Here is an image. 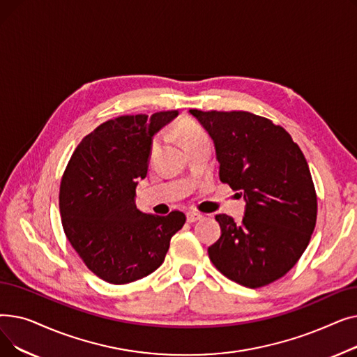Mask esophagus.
<instances>
[{
  "label": "esophagus",
  "mask_w": 357,
  "mask_h": 357,
  "mask_svg": "<svg viewBox=\"0 0 357 357\" xmlns=\"http://www.w3.org/2000/svg\"><path fill=\"white\" fill-rule=\"evenodd\" d=\"M201 218H202V215L198 214V213H194V211L186 213V221H188V222H195V221H198Z\"/></svg>",
  "instance_id": "1"
}]
</instances>
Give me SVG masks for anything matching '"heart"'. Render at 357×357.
Wrapping results in <instances>:
<instances>
[{"label": "heart", "mask_w": 357, "mask_h": 357, "mask_svg": "<svg viewBox=\"0 0 357 357\" xmlns=\"http://www.w3.org/2000/svg\"><path fill=\"white\" fill-rule=\"evenodd\" d=\"M174 133L179 137L185 149L208 139L207 135H205V131L201 128V126H198L191 119H181L174 127ZM160 143H162V136H156L152 140V144H150V158H153L158 153Z\"/></svg>", "instance_id": "heart-1"}]
</instances>
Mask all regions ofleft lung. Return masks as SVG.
Returning a JSON list of instances; mask_svg holds the SVG:
<instances>
[{
	"mask_svg": "<svg viewBox=\"0 0 357 357\" xmlns=\"http://www.w3.org/2000/svg\"><path fill=\"white\" fill-rule=\"evenodd\" d=\"M220 162V179L246 199L240 224L215 215L221 236L213 265L234 282L260 288L285 276L305 252L317 221V194L303 150L272 120L249 111H198Z\"/></svg>",
	"mask_w": 357,
	"mask_h": 357,
	"instance_id": "8db88e82",
	"label": "left lung"
}]
</instances>
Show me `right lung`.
I'll return each mask as SVG.
<instances>
[{"mask_svg":"<svg viewBox=\"0 0 357 357\" xmlns=\"http://www.w3.org/2000/svg\"><path fill=\"white\" fill-rule=\"evenodd\" d=\"M178 111L152 117L120 116L100 124L73 150L61 181L59 208L70 246L108 284L124 285L155 272L185 214H143L136 208L152 137Z\"/></svg>","mask_w":357,"mask_h":357,"instance_id":"1","label":"right lung"}]
</instances>
